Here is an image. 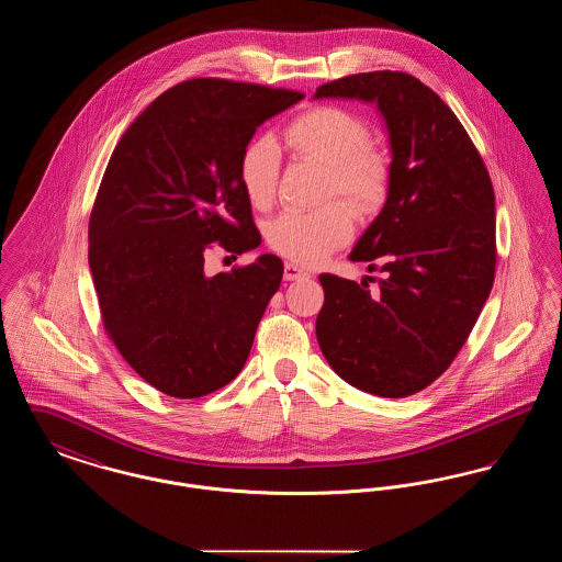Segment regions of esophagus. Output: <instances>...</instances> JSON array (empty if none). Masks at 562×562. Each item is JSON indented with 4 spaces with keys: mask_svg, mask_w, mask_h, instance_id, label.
<instances>
[{
    "mask_svg": "<svg viewBox=\"0 0 562 562\" xmlns=\"http://www.w3.org/2000/svg\"><path fill=\"white\" fill-rule=\"evenodd\" d=\"M305 276H307V271L296 268L294 263H286L284 266V280H299V278H305Z\"/></svg>",
    "mask_w": 562,
    "mask_h": 562,
    "instance_id": "1",
    "label": "esophagus"
}]
</instances>
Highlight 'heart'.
I'll use <instances>...</instances> for the list:
<instances>
[{"label":"heart","mask_w":562,"mask_h":562,"mask_svg":"<svg viewBox=\"0 0 562 562\" xmlns=\"http://www.w3.org/2000/svg\"><path fill=\"white\" fill-rule=\"evenodd\" d=\"M369 124L348 109L322 105L301 113L286 128V143L301 156L328 166L326 198L341 195L360 213L383 206L392 188V161L371 145ZM282 156L273 138L250 140L240 158V186L248 202L268 209L278 193ZM356 214L346 202L318 211L289 209L269 221V248L299 266H318L351 240Z\"/></svg>","instance_id":"b5f03b06"}]
</instances>
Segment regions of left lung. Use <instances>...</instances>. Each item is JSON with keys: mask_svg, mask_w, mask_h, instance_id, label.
Segmentation results:
<instances>
[{"mask_svg": "<svg viewBox=\"0 0 562 562\" xmlns=\"http://www.w3.org/2000/svg\"><path fill=\"white\" fill-rule=\"evenodd\" d=\"M316 97L374 101L392 143L387 202L349 255L383 278L371 291L322 273L318 344L349 385L404 398L451 367L493 289V183L451 108L408 74L346 76Z\"/></svg>", "mask_w": 562, "mask_h": 562, "instance_id": "1", "label": "left lung"}]
</instances>
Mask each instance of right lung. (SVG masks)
<instances>
[{
  "label": "right lung",
  "mask_w": 562,
  "mask_h": 562,
  "mask_svg": "<svg viewBox=\"0 0 562 562\" xmlns=\"http://www.w3.org/2000/svg\"><path fill=\"white\" fill-rule=\"evenodd\" d=\"M289 88L193 78L145 109L109 160L88 225V263L111 344L149 385L200 398L236 379L284 266L204 273L218 244H261L240 186L255 131L301 101Z\"/></svg>",
  "instance_id": "1"
}]
</instances>
